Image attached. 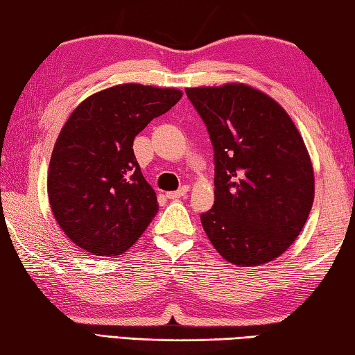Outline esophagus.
I'll return each instance as SVG.
<instances>
[{
    "instance_id": "1",
    "label": "esophagus",
    "mask_w": 355,
    "mask_h": 355,
    "mask_svg": "<svg viewBox=\"0 0 355 355\" xmlns=\"http://www.w3.org/2000/svg\"><path fill=\"white\" fill-rule=\"evenodd\" d=\"M188 191H189V188L186 184H183L182 188H180L178 191H172V192H167V199H171V200H177V199H180V197H183V196H186L188 194Z\"/></svg>"
}]
</instances>
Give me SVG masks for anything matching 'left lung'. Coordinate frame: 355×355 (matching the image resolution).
<instances>
[{"instance_id": "1", "label": "left lung", "mask_w": 355, "mask_h": 355, "mask_svg": "<svg viewBox=\"0 0 355 355\" xmlns=\"http://www.w3.org/2000/svg\"><path fill=\"white\" fill-rule=\"evenodd\" d=\"M214 148V205L200 214L209 241L238 266H260L299 236L315 199L302 136L277 101L241 83L188 87Z\"/></svg>"}]
</instances>
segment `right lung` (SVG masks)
Listing matches in <instances>:
<instances>
[{"label":"right lung","mask_w":355,"mask_h":355,"mask_svg":"<svg viewBox=\"0 0 355 355\" xmlns=\"http://www.w3.org/2000/svg\"><path fill=\"white\" fill-rule=\"evenodd\" d=\"M182 95L178 89L119 84L70 114L53 148L46 188L55 219L78 248L100 257L123 254L158 213L133 141Z\"/></svg>","instance_id":"obj_1"}]
</instances>
